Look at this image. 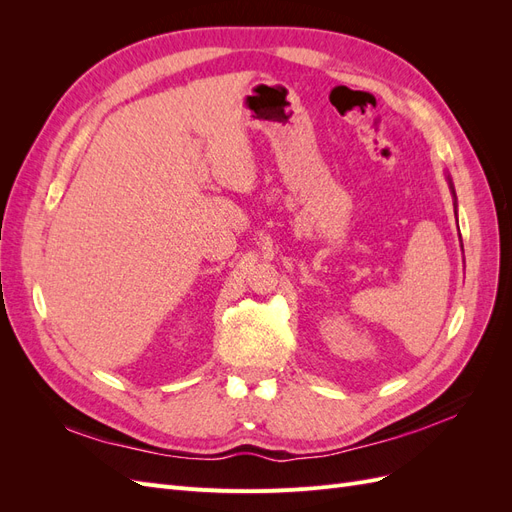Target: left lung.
Instances as JSON below:
<instances>
[{"label": "left lung", "mask_w": 512, "mask_h": 512, "mask_svg": "<svg viewBox=\"0 0 512 512\" xmlns=\"http://www.w3.org/2000/svg\"><path fill=\"white\" fill-rule=\"evenodd\" d=\"M448 183H451V177H448ZM451 190H453V183H451ZM453 196H455V190H453Z\"/></svg>", "instance_id": "obj_1"}]
</instances>
